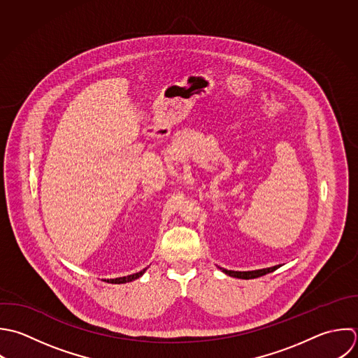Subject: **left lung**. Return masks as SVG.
Masks as SVG:
<instances>
[{
  "instance_id": "8db88e82",
  "label": "left lung",
  "mask_w": 358,
  "mask_h": 358,
  "mask_svg": "<svg viewBox=\"0 0 358 358\" xmlns=\"http://www.w3.org/2000/svg\"><path fill=\"white\" fill-rule=\"evenodd\" d=\"M278 268H280V265L272 266V268H265V269H257V271H248V272H238V271H227L224 268H219L223 273L231 276V278H237V279H255V278H261L266 273H271L273 271H276Z\"/></svg>"
}]
</instances>
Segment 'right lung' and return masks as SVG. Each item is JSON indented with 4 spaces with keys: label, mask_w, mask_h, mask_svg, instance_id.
I'll return each instance as SVG.
<instances>
[{
    "label": "right lung",
    "mask_w": 358,
    "mask_h": 358,
    "mask_svg": "<svg viewBox=\"0 0 358 358\" xmlns=\"http://www.w3.org/2000/svg\"><path fill=\"white\" fill-rule=\"evenodd\" d=\"M146 269L148 268H145L143 271H141V272H138V273H134V275H128V276H124V278H115V279H110V280H107V282H110V283H114V285H121V283H128V282H132V280H135V279H139L145 272H146Z\"/></svg>",
    "instance_id": "add662e5"
}]
</instances>
